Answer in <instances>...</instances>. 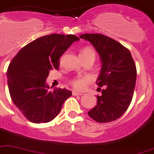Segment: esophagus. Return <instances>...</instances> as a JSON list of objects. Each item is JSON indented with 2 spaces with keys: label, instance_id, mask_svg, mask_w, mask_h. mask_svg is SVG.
Masks as SVG:
<instances>
[{
  "label": "esophagus",
  "instance_id": "34e87169",
  "mask_svg": "<svg viewBox=\"0 0 154 154\" xmlns=\"http://www.w3.org/2000/svg\"><path fill=\"white\" fill-rule=\"evenodd\" d=\"M72 94H73V96H81V95H82V93H80V92H75V91H73Z\"/></svg>",
  "mask_w": 154,
  "mask_h": 154
}]
</instances>
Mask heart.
Masks as SVG:
<instances>
[{
  "label": "heart",
  "mask_w": 154,
  "mask_h": 154,
  "mask_svg": "<svg viewBox=\"0 0 154 154\" xmlns=\"http://www.w3.org/2000/svg\"><path fill=\"white\" fill-rule=\"evenodd\" d=\"M81 53H91L95 54L93 50L91 48H85L81 51ZM92 81V78L89 76H84V77H78L73 78L71 81V85L74 88L77 90H83L87 87L88 84Z\"/></svg>",
  "instance_id": "b5f03b06"
}]
</instances>
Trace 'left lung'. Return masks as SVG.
<instances>
[{"mask_svg":"<svg viewBox=\"0 0 154 154\" xmlns=\"http://www.w3.org/2000/svg\"><path fill=\"white\" fill-rule=\"evenodd\" d=\"M80 38L93 45L102 63L97 85L103 86V89L88 116L98 122L116 120L125 113L133 98L137 78L134 61L128 49L102 34H84Z\"/></svg>","mask_w":154,"mask_h":154,"instance_id":"left-lung-1","label":"left lung"}]
</instances>
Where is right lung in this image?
<instances>
[{"label":"right lung","mask_w":154,"mask_h":154,"mask_svg":"<svg viewBox=\"0 0 154 154\" xmlns=\"http://www.w3.org/2000/svg\"><path fill=\"white\" fill-rule=\"evenodd\" d=\"M78 40L73 35H47L26 45L12 58L7 70L10 97L27 119L35 123L53 120L72 95L66 88L50 92L46 80L50 70L58 69L59 57Z\"/></svg>","instance_id":"obj_1"}]
</instances>
